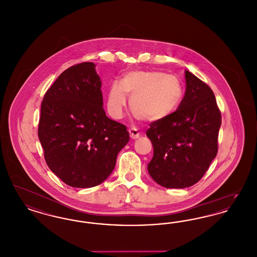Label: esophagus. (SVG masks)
<instances>
[{
    "label": "esophagus",
    "instance_id": "esophagus-1",
    "mask_svg": "<svg viewBox=\"0 0 257 257\" xmlns=\"http://www.w3.org/2000/svg\"><path fill=\"white\" fill-rule=\"evenodd\" d=\"M129 134H130V138L132 139V140H137V139H139L140 138V136H141V133L138 131V129H136V128H130L129 129Z\"/></svg>",
    "mask_w": 257,
    "mask_h": 257
}]
</instances>
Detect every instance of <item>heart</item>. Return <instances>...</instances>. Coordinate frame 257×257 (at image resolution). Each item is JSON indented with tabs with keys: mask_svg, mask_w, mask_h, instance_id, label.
<instances>
[{
	"mask_svg": "<svg viewBox=\"0 0 257 257\" xmlns=\"http://www.w3.org/2000/svg\"><path fill=\"white\" fill-rule=\"evenodd\" d=\"M179 80L159 71L134 70L123 75L121 82L113 81L107 94V110L111 117L121 118L130 97L129 107L145 121H157L171 114L182 99Z\"/></svg>",
	"mask_w": 257,
	"mask_h": 257,
	"instance_id": "heart-1",
	"label": "heart"
}]
</instances>
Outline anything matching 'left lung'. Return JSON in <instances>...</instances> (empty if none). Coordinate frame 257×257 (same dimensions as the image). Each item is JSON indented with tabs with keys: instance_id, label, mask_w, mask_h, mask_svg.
Instances as JSON below:
<instances>
[{
	"instance_id": "1",
	"label": "left lung",
	"mask_w": 257,
	"mask_h": 257,
	"mask_svg": "<svg viewBox=\"0 0 257 257\" xmlns=\"http://www.w3.org/2000/svg\"><path fill=\"white\" fill-rule=\"evenodd\" d=\"M185 80L186 91L178 109L151 123L147 132L153 146L147 171L165 188L183 189L198 182L218 152L221 116L215 95L188 70Z\"/></svg>"
}]
</instances>
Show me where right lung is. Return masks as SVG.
Listing matches in <instances>:
<instances>
[{
    "instance_id": "right-lung-1",
    "label": "right lung",
    "mask_w": 257,
    "mask_h": 257,
    "mask_svg": "<svg viewBox=\"0 0 257 257\" xmlns=\"http://www.w3.org/2000/svg\"><path fill=\"white\" fill-rule=\"evenodd\" d=\"M95 66L83 62L63 71L41 104L38 138L45 161L51 171L74 188L104 182L129 142L126 127L110 119L103 109Z\"/></svg>"
}]
</instances>
